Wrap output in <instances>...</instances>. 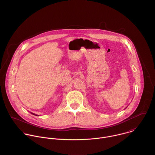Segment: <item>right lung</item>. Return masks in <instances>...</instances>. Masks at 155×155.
Wrapping results in <instances>:
<instances>
[{"label":"right lung","mask_w":155,"mask_h":155,"mask_svg":"<svg viewBox=\"0 0 155 155\" xmlns=\"http://www.w3.org/2000/svg\"><path fill=\"white\" fill-rule=\"evenodd\" d=\"M30 113H31L32 114H33V115H35V116H38V114H35V113H31V112H30Z\"/></svg>","instance_id":"add662e5"}]
</instances>
